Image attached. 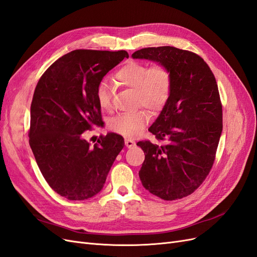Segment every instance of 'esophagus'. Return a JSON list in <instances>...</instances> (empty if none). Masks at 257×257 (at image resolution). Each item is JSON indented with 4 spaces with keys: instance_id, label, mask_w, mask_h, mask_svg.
<instances>
[{
    "instance_id": "esophagus-1",
    "label": "esophagus",
    "mask_w": 257,
    "mask_h": 257,
    "mask_svg": "<svg viewBox=\"0 0 257 257\" xmlns=\"http://www.w3.org/2000/svg\"><path fill=\"white\" fill-rule=\"evenodd\" d=\"M124 143H125V146L127 148H133L136 145V143L134 141H132V139H125V141H124Z\"/></svg>"
}]
</instances>
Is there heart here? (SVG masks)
Here are the masks:
<instances>
[{
  "label": "heart",
  "mask_w": 257,
  "mask_h": 257,
  "mask_svg": "<svg viewBox=\"0 0 257 257\" xmlns=\"http://www.w3.org/2000/svg\"><path fill=\"white\" fill-rule=\"evenodd\" d=\"M119 84L135 91L136 104L151 111H159L166 105L173 89V76L164 64L147 65L142 62H128L114 75ZM96 100L102 109L111 107V91L102 82L96 89ZM149 115L144 110L123 113L109 121V127L114 133L134 137L147 125Z\"/></svg>",
  "instance_id": "1"
}]
</instances>
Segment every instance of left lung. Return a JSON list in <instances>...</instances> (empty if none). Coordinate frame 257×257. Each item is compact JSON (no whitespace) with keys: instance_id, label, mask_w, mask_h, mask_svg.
<instances>
[{"instance_id":"8db88e82","label":"left lung","mask_w":257,"mask_h":257,"mask_svg":"<svg viewBox=\"0 0 257 257\" xmlns=\"http://www.w3.org/2000/svg\"><path fill=\"white\" fill-rule=\"evenodd\" d=\"M132 57L164 64L173 76L168 102L149 128L166 144L137 143L145 152L139 178L155 196L183 198L209 175L222 134V104L214 75L196 53L170 46L143 48Z\"/></svg>"}]
</instances>
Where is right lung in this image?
Listing matches in <instances>:
<instances>
[{"label": "right lung", "mask_w": 257, "mask_h": 257, "mask_svg": "<svg viewBox=\"0 0 257 257\" xmlns=\"http://www.w3.org/2000/svg\"><path fill=\"white\" fill-rule=\"evenodd\" d=\"M128 53L78 49L51 64L38 80L31 104L29 143L45 180L59 195L84 200L102 191L121 135L100 136L93 147L84 132L102 125L96 89Z\"/></svg>", "instance_id": "right-lung-1"}]
</instances>
